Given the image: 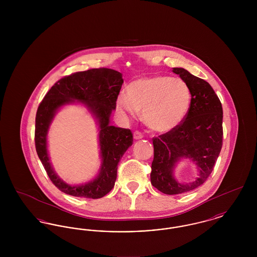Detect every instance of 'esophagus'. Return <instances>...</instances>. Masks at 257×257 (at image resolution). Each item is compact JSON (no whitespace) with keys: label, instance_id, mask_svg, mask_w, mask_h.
Listing matches in <instances>:
<instances>
[{"label":"esophagus","instance_id":"34e87169","mask_svg":"<svg viewBox=\"0 0 257 257\" xmlns=\"http://www.w3.org/2000/svg\"><path fill=\"white\" fill-rule=\"evenodd\" d=\"M144 138V135L140 131H135L134 132V139L135 140H141Z\"/></svg>","mask_w":257,"mask_h":257}]
</instances>
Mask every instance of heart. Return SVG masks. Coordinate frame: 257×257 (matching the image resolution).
<instances>
[{
	"instance_id": "obj_1",
	"label": "heart",
	"mask_w": 257,
	"mask_h": 257,
	"mask_svg": "<svg viewBox=\"0 0 257 257\" xmlns=\"http://www.w3.org/2000/svg\"><path fill=\"white\" fill-rule=\"evenodd\" d=\"M192 102L191 87L181 78L151 76L138 79L116 99L117 109L135 117L143 110L147 126L159 133L170 132L183 121Z\"/></svg>"
}]
</instances>
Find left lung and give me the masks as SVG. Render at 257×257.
<instances>
[{
	"label": "left lung",
	"instance_id": "1",
	"mask_svg": "<svg viewBox=\"0 0 257 257\" xmlns=\"http://www.w3.org/2000/svg\"><path fill=\"white\" fill-rule=\"evenodd\" d=\"M172 71L191 87V107L181 124L153 138L154 159L150 179L160 192L179 195L204 183L214 169L222 147V107L206 81L180 67H174ZM181 158L196 163L200 173L196 182L181 184L175 180L173 170Z\"/></svg>",
	"mask_w": 257,
	"mask_h": 257
}]
</instances>
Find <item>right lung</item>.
<instances>
[{"mask_svg": "<svg viewBox=\"0 0 257 257\" xmlns=\"http://www.w3.org/2000/svg\"><path fill=\"white\" fill-rule=\"evenodd\" d=\"M123 84L122 74L109 68H93L65 76L51 87L38 106L35 143L37 155L51 181L62 193L86 198H101L113 188L117 165L125 151L133 145L130 129L110 125V113ZM74 100L82 101L99 124V144L102 165L98 176L83 185L65 184L55 174L47 151V133L56 110Z\"/></svg>", "mask_w": 257, "mask_h": 257, "instance_id": "obj_1", "label": "right lung"}]
</instances>
